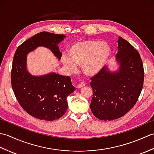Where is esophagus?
<instances>
[{
    "mask_svg": "<svg viewBox=\"0 0 154 154\" xmlns=\"http://www.w3.org/2000/svg\"><path fill=\"white\" fill-rule=\"evenodd\" d=\"M85 83H84V82H81V83H80L79 84L77 85V88H82V87H85Z\"/></svg>",
    "mask_w": 154,
    "mask_h": 154,
    "instance_id": "obj_1",
    "label": "esophagus"
}]
</instances>
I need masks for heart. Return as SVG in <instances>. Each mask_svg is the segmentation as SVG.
<instances>
[{"instance_id": "heart-1", "label": "heart", "mask_w": 154, "mask_h": 154, "mask_svg": "<svg viewBox=\"0 0 154 154\" xmlns=\"http://www.w3.org/2000/svg\"><path fill=\"white\" fill-rule=\"evenodd\" d=\"M69 59L65 57L63 63L71 70L81 65L83 73L93 76L102 69L110 54V48L106 42L93 40H83L73 44L69 49Z\"/></svg>"}]
</instances>
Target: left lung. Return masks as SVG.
Instances as JSON below:
<instances>
[{
  "label": "left lung",
  "instance_id": "left-lung-1",
  "mask_svg": "<svg viewBox=\"0 0 154 154\" xmlns=\"http://www.w3.org/2000/svg\"><path fill=\"white\" fill-rule=\"evenodd\" d=\"M116 60V71L104 67L91 78L93 91L91 110L102 120H112L126 114L135 105L142 90L144 71L138 51L120 37Z\"/></svg>",
  "mask_w": 154,
  "mask_h": 154
}]
</instances>
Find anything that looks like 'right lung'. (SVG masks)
<instances>
[{
  "label": "right lung",
  "instance_id": "add662e5",
  "mask_svg": "<svg viewBox=\"0 0 154 154\" xmlns=\"http://www.w3.org/2000/svg\"><path fill=\"white\" fill-rule=\"evenodd\" d=\"M65 35L42 32L19 45L14 55L11 84L16 99L26 112L40 120L60 119L67 111V97L75 90L71 78L55 73L40 76L27 70V55L38 47L50 50L59 60L61 53L58 44Z\"/></svg>",
  "mask_w": 154,
  "mask_h": 154
}]
</instances>
